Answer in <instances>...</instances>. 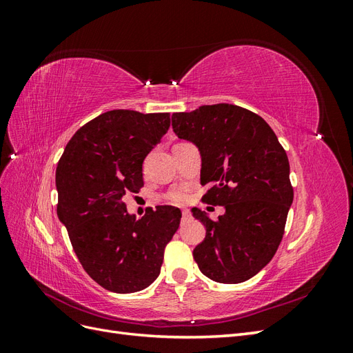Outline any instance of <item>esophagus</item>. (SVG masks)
<instances>
[{"instance_id":"esophagus-1","label":"esophagus","mask_w":353,"mask_h":353,"mask_svg":"<svg viewBox=\"0 0 353 353\" xmlns=\"http://www.w3.org/2000/svg\"><path fill=\"white\" fill-rule=\"evenodd\" d=\"M190 218H191L190 212H188V210H183V221H188Z\"/></svg>"}]
</instances>
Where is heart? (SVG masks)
Wrapping results in <instances>:
<instances>
[{
  "label": "heart",
  "mask_w": 353,
  "mask_h": 353,
  "mask_svg": "<svg viewBox=\"0 0 353 353\" xmlns=\"http://www.w3.org/2000/svg\"><path fill=\"white\" fill-rule=\"evenodd\" d=\"M165 200L172 205H184L187 201V191L184 188H174L165 194Z\"/></svg>",
  "instance_id": "b5f03b06"
}]
</instances>
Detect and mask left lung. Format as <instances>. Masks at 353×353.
<instances>
[{"label": "left lung", "mask_w": 353, "mask_h": 353, "mask_svg": "<svg viewBox=\"0 0 353 353\" xmlns=\"http://www.w3.org/2000/svg\"><path fill=\"white\" fill-rule=\"evenodd\" d=\"M172 128L199 147L200 183L212 185L201 200L225 208L218 221L193 209V216L206 227L194 261L216 283L252 279L279 249L293 203L285 150L259 114L234 104L174 113Z\"/></svg>", "instance_id": "left-lung-1"}]
</instances>
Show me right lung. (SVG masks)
<instances>
[{"label":"right lung","mask_w":353,"mask_h":353,"mask_svg":"<svg viewBox=\"0 0 353 353\" xmlns=\"http://www.w3.org/2000/svg\"><path fill=\"white\" fill-rule=\"evenodd\" d=\"M169 126V113L105 112L74 132L59 160L57 216L82 268L109 292L150 285L179 227L178 208H148L135 219L122 201L144 185V159Z\"/></svg>","instance_id":"obj_1"}]
</instances>
